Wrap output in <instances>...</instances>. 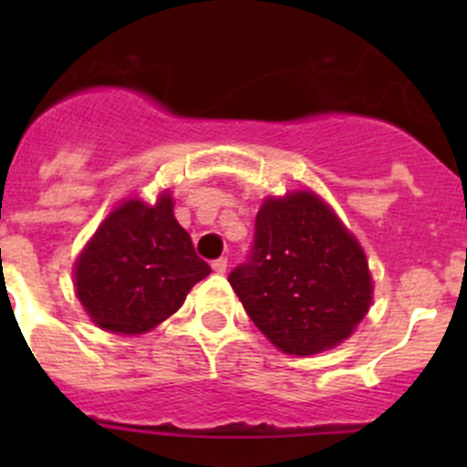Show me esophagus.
Listing matches in <instances>:
<instances>
[{
  "mask_svg": "<svg viewBox=\"0 0 467 467\" xmlns=\"http://www.w3.org/2000/svg\"><path fill=\"white\" fill-rule=\"evenodd\" d=\"M212 268H214L216 273H225V268H228V260H225V257H219V260L212 262Z\"/></svg>",
  "mask_w": 467,
  "mask_h": 467,
  "instance_id": "esophagus-1",
  "label": "esophagus"
}]
</instances>
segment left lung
<instances>
[{
	"mask_svg": "<svg viewBox=\"0 0 467 467\" xmlns=\"http://www.w3.org/2000/svg\"><path fill=\"white\" fill-rule=\"evenodd\" d=\"M228 282L264 337L298 357L346 341L373 303L364 248L314 192L264 201L248 262Z\"/></svg>",
	"mask_w": 467,
	"mask_h": 467,
	"instance_id": "1",
	"label": "left lung"
}]
</instances>
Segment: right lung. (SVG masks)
<instances>
[{"label": "right lung", "mask_w": 467, "mask_h": 467, "mask_svg": "<svg viewBox=\"0 0 467 467\" xmlns=\"http://www.w3.org/2000/svg\"><path fill=\"white\" fill-rule=\"evenodd\" d=\"M210 271L164 192L155 205L130 199L106 216L74 264V286L92 323L130 337L178 312Z\"/></svg>", "instance_id": "1"}]
</instances>
